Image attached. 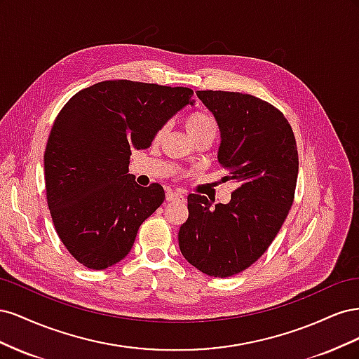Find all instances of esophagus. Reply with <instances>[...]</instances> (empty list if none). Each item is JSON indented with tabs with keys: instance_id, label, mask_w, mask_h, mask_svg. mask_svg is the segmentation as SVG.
I'll return each mask as SVG.
<instances>
[{
	"instance_id": "1",
	"label": "esophagus",
	"mask_w": 359,
	"mask_h": 359,
	"mask_svg": "<svg viewBox=\"0 0 359 359\" xmlns=\"http://www.w3.org/2000/svg\"><path fill=\"white\" fill-rule=\"evenodd\" d=\"M166 201L168 202H173V201H178V202H186V196L181 191H172L169 190L166 193Z\"/></svg>"
}]
</instances>
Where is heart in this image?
<instances>
[{"label":"heart","mask_w":359,"mask_h":359,"mask_svg":"<svg viewBox=\"0 0 359 359\" xmlns=\"http://www.w3.org/2000/svg\"><path fill=\"white\" fill-rule=\"evenodd\" d=\"M186 128L191 139L201 135L215 136L217 124L211 115L205 112H193L186 118Z\"/></svg>","instance_id":"1"}]
</instances>
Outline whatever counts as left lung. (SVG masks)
Returning <instances> with one entry per match:
<instances>
[{
  "instance_id": "obj_1",
  "label": "left lung",
  "mask_w": 359,
  "mask_h": 359,
  "mask_svg": "<svg viewBox=\"0 0 359 359\" xmlns=\"http://www.w3.org/2000/svg\"><path fill=\"white\" fill-rule=\"evenodd\" d=\"M220 132L217 160L236 184L231 201L189 194L178 243L189 264L211 277H231L262 256L286 220L298 177L292 127L274 106L250 94L196 91Z\"/></svg>"
}]
</instances>
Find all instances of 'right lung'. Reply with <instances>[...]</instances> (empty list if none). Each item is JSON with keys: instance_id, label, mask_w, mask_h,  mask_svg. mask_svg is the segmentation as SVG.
Listing matches in <instances>:
<instances>
[{"instance_id": "1", "label": "right lung", "mask_w": 359, "mask_h": 359, "mask_svg": "<svg viewBox=\"0 0 359 359\" xmlns=\"http://www.w3.org/2000/svg\"><path fill=\"white\" fill-rule=\"evenodd\" d=\"M193 91L104 81L74 94L57 116L45 151L48 206L69 253L90 269L123 260L139 226L165 201L158 184L128 173L132 149H145Z\"/></svg>"}]
</instances>
